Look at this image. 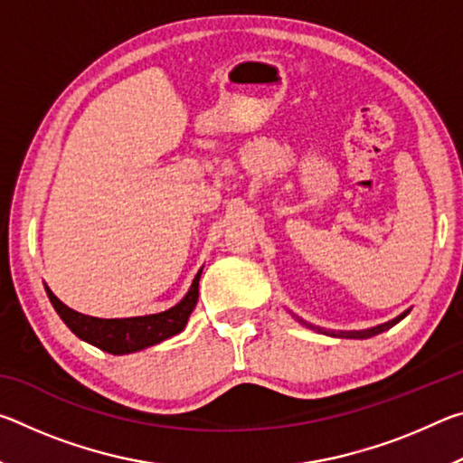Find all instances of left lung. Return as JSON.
Listing matches in <instances>:
<instances>
[{"mask_svg": "<svg viewBox=\"0 0 463 463\" xmlns=\"http://www.w3.org/2000/svg\"><path fill=\"white\" fill-rule=\"evenodd\" d=\"M406 315H409V310L404 312V315H401L398 318H394L392 320V323H386V325H380V326H373V328H367V331H351V333H331L333 336H351V339H367V336H373V335H378V333H382V331H386V328H390L392 325H396L398 320H402ZM326 333V331H325Z\"/></svg>", "mask_w": 463, "mask_h": 463, "instance_id": "left-lung-1", "label": "left lung"}]
</instances>
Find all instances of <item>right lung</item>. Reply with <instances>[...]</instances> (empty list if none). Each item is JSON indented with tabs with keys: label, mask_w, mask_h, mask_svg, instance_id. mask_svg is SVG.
<instances>
[{
	"label": "right lung",
	"mask_w": 463,
	"mask_h": 463,
	"mask_svg": "<svg viewBox=\"0 0 463 463\" xmlns=\"http://www.w3.org/2000/svg\"><path fill=\"white\" fill-rule=\"evenodd\" d=\"M200 276L194 278V284L190 292L174 308L159 315H148V317H132V318H96V317H85L81 312H75L69 307H65L57 296H54L49 288L46 294L51 298V304L57 310V315L62 318L71 331L80 336V339L91 343L93 347L114 355L132 354V351H140L145 347H151L161 341L169 339L177 333H182L185 328L187 318H190L192 310L198 304V286Z\"/></svg>",
	"instance_id": "1"
}]
</instances>
